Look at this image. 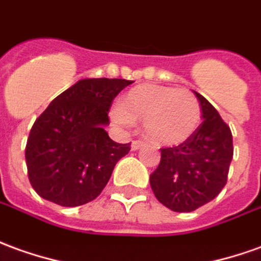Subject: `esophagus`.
Masks as SVG:
<instances>
[{"label":"esophagus","instance_id":"34e87169","mask_svg":"<svg viewBox=\"0 0 261 261\" xmlns=\"http://www.w3.org/2000/svg\"><path fill=\"white\" fill-rule=\"evenodd\" d=\"M144 147V143H141V141H133L131 143V151H137V149L143 148Z\"/></svg>","mask_w":261,"mask_h":261}]
</instances>
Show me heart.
I'll return each mask as SVG.
<instances>
[{"instance_id":"heart-1","label":"heart","mask_w":261,"mask_h":261,"mask_svg":"<svg viewBox=\"0 0 261 261\" xmlns=\"http://www.w3.org/2000/svg\"><path fill=\"white\" fill-rule=\"evenodd\" d=\"M200 116L199 101L192 93L151 83L130 89L112 110L116 124L128 128L144 123L145 136L165 147L185 143L199 127Z\"/></svg>"}]
</instances>
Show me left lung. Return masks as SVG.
I'll return each mask as SVG.
<instances>
[{
  "mask_svg": "<svg viewBox=\"0 0 261 261\" xmlns=\"http://www.w3.org/2000/svg\"><path fill=\"white\" fill-rule=\"evenodd\" d=\"M203 121L185 143L161 149L158 168L149 175L155 198L174 212H192L215 199L227 181L233 158L229 125L202 94Z\"/></svg>",
  "mask_w": 261,
  "mask_h": 261,
  "instance_id": "left-lung-1",
  "label": "left lung"
}]
</instances>
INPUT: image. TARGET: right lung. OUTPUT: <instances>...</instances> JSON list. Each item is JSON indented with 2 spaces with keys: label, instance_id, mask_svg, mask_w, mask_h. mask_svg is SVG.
<instances>
[{
  "label": "right lung",
  "instance_id": "obj_1",
  "mask_svg": "<svg viewBox=\"0 0 261 261\" xmlns=\"http://www.w3.org/2000/svg\"><path fill=\"white\" fill-rule=\"evenodd\" d=\"M125 79H82L50 101L32 125L25 148L28 178L43 199L80 206L105 189L130 143L113 141L105 130L114 97Z\"/></svg>",
  "mask_w": 261,
  "mask_h": 261
}]
</instances>
